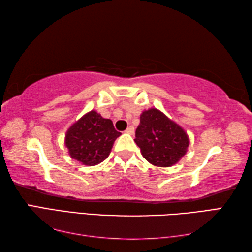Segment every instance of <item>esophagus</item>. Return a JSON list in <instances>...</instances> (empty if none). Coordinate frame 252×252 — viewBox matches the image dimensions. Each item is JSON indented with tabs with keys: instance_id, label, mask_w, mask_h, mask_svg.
<instances>
[{
	"instance_id": "34e87169",
	"label": "esophagus",
	"mask_w": 252,
	"mask_h": 252,
	"mask_svg": "<svg viewBox=\"0 0 252 252\" xmlns=\"http://www.w3.org/2000/svg\"><path fill=\"white\" fill-rule=\"evenodd\" d=\"M126 133H129V134H134V127H133L132 126H127V129L126 130Z\"/></svg>"
}]
</instances>
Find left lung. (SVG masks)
I'll use <instances>...</instances> for the list:
<instances>
[{
  "instance_id": "1",
  "label": "left lung",
  "mask_w": 252,
  "mask_h": 252,
  "mask_svg": "<svg viewBox=\"0 0 252 252\" xmlns=\"http://www.w3.org/2000/svg\"><path fill=\"white\" fill-rule=\"evenodd\" d=\"M134 142L149 163L161 168L178 163L189 145L183 127L156 108L142 112Z\"/></svg>"
}]
</instances>
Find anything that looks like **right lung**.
Segmentation results:
<instances>
[{
	"label": "right lung",
	"instance_id": "add662e5",
	"mask_svg": "<svg viewBox=\"0 0 252 252\" xmlns=\"http://www.w3.org/2000/svg\"><path fill=\"white\" fill-rule=\"evenodd\" d=\"M120 135L110 119L91 110L69 127L65 145L72 159L84 165H96L109 156L116 138Z\"/></svg>",
	"mask_w": 252,
	"mask_h": 252
}]
</instances>
